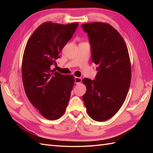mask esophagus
Returning <instances> with one entry per match:
<instances>
[{
    "instance_id": "esophagus-1",
    "label": "esophagus",
    "mask_w": 153,
    "mask_h": 153,
    "mask_svg": "<svg viewBox=\"0 0 153 153\" xmlns=\"http://www.w3.org/2000/svg\"><path fill=\"white\" fill-rule=\"evenodd\" d=\"M82 78L81 77H75V83L76 84V85H78L81 82H82Z\"/></svg>"
}]
</instances>
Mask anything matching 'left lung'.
<instances>
[{
  "label": "left lung",
  "mask_w": 153,
  "mask_h": 153,
  "mask_svg": "<svg viewBox=\"0 0 153 153\" xmlns=\"http://www.w3.org/2000/svg\"><path fill=\"white\" fill-rule=\"evenodd\" d=\"M88 35L91 60L99 65L95 79L84 78L83 95L87 112L93 120L103 122L115 115L126 98L131 70L128 48L118 31L106 23L82 25Z\"/></svg>",
  "instance_id": "8db88e82"
}]
</instances>
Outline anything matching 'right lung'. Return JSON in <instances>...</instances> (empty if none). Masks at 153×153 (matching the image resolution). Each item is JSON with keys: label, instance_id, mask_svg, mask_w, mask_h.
Returning a JSON list of instances; mask_svg holds the SVG:
<instances>
[{"label": "right lung", "instance_id": "right-lung-1", "mask_svg": "<svg viewBox=\"0 0 153 153\" xmlns=\"http://www.w3.org/2000/svg\"><path fill=\"white\" fill-rule=\"evenodd\" d=\"M78 25L45 22L34 31L25 48L22 66L25 92L30 102L48 120L60 118L69 102L74 77L54 71L51 66L56 64Z\"/></svg>", "mask_w": 153, "mask_h": 153}]
</instances>
